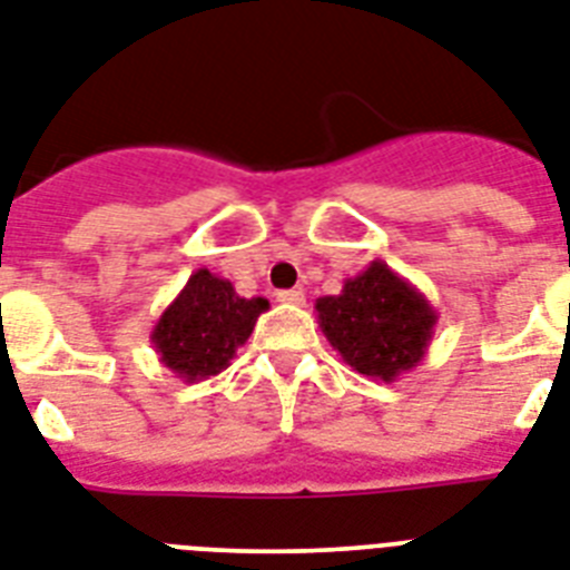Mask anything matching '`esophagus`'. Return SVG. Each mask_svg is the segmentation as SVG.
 <instances>
[{
  "label": "esophagus",
  "mask_w": 570,
  "mask_h": 570,
  "mask_svg": "<svg viewBox=\"0 0 570 570\" xmlns=\"http://www.w3.org/2000/svg\"><path fill=\"white\" fill-rule=\"evenodd\" d=\"M276 299L285 305H305L303 291H279V294H276Z\"/></svg>",
  "instance_id": "obj_1"
}]
</instances>
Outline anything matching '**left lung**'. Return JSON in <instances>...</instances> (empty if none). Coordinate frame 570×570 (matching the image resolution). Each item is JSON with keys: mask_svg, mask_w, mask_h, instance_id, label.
<instances>
[{"mask_svg": "<svg viewBox=\"0 0 570 570\" xmlns=\"http://www.w3.org/2000/svg\"><path fill=\"white\" fill-rule=\"evenodd\" d=\"M314 312L332 350L355 373L384 384L420 366L436 326L425 294L381 258L343 282L341 294L320 296Z\"/></svg>", "mask_w": 570, "mask_h": 570, "instance_id": "8db88e82", "label": "left lung"}]
</instances>
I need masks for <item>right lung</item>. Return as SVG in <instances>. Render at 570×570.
<instances>
[{"mask_svg": "<svg viewBox=\"0 0 570 570\" xmlns=\"http://www.w3.org/2000/svg\"><path fill=\"white\" fill-rule=\"evenodd\" d=\"M267 308L265 296H238L233 282L197 267L154 323L150 343L174 379L195 384L227 370Z\"/></svg>", "mask_w": 570, "mask_h": 570, "instance_id": "obj_1", "label": "right lung"}]
</instances>
